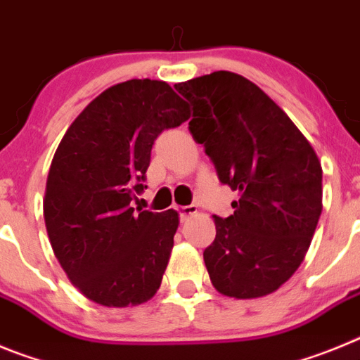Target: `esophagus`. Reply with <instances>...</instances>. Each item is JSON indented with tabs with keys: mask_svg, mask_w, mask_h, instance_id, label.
<instances>
[{
	"mask_svg": "<svg viewBox=\"0 0 360 360\" xmlns=\"http://www.w3.org/2000/svg\"><path fill=\"white\" fill-rule=\"evenodd\" d=\"M178 212H180V218L186 219L189 218V216L196 214L198 209H196V205H182V207H178Z\"/></svg>",
	"mask_w": 360,
	"mask_h": 360,
	"instance_id": "1",
	"label": "esophagus"
}]
</instances>
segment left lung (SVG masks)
<instances>
[{"mask_svg":"<svg viewBox=\"0 0 360 360\" xmlns=\"http://www.w3.org/2000/svg\"><path fill=\"white\" fill-rule=\"evenodd\" d=\"M193 104L189 129L221 184L240 193L234 214L212 216L203 250L212 287L234 299L278 290L303 263L323 211V167L307 136L252 81L232 72L174 84Z\"/></svg>","mask_w":360,"mask_h":360,"instance_id":"1","label":"left lung"}]
</instances>
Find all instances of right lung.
<instances>
[{
  "label": "right lung",
  "mask_w": 360,
  "mask_h": 360,
  "mask_svg": "<svg viewBox=\"0 0 360 360\" xmlns=\"http://www.w3.org/2000/svg\"><path fill=\"white\" fill-rule=\"evenodd\" d=\"M164 81L131 79L91 101L70 124L46 178L50 245L72 285L103 307H136L157 294L173 250L178 212L133 209L153 142L189 119Z\"/></svg>",
  "instance_id": "add662e5"
}]
</instances>
